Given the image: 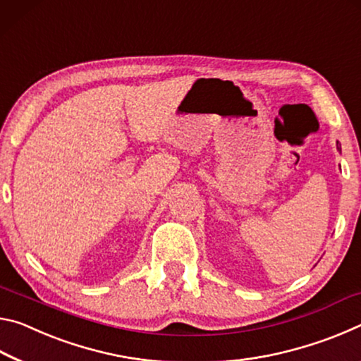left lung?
Masks as SVG:
<instances>
[{
  "label": "left lung",
  "mask_w": 361,
  "mask_h": 361,
  "mask_svg": "<svg viewBox=\"0 0 361 361\" xmlns=\"http://www.w3.org/2000/svg\"><path fill=\"white\" fill-rule=\"evenodd\" d=\"M336 147H338V150L341 152V144H339V142H336Z\"/></svg>",
  "instance_id": "obj_1"
}]
</instances>
